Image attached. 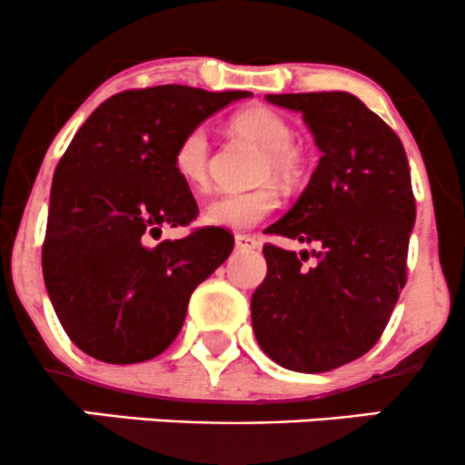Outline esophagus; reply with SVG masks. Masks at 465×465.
Here are the masks:
<instances>
[{"label": "esophagus", "instance_id": "obj_1", "mask_svg": "<svg viewBox=\"0 0 465 465\" xmlns=\"http://www.w3.org/2000/svg\"><path fill=\"white\" fill-rule=\"evenodd\" d=\"M261 247V241L253 236H245V233H238L236 236V249L238 252H256Z\"/></svg>", "mask_w": 465, "mask_h": 465}]
</instances>
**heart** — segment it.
Masks as SVG:
<instances>
[{"instance_id": "b5f03b06", "label": "heart", "mask_w": 465, "mask_h": 465, "mask_svg": "<svg viewBox=\"0 0 465 465\" xmlns=\"http://www.w3.org/2000/svg\"><path fill=\"white\" fill-rule=\"evenodd\" d=\"M233 126L249 138L258 140L267 149L265 171L276 175H290L294 169L292 160L290 122L267 106H252L233 115ZM173 171L192 189L207 184L209 171V135L204 126H193L173 149ZM278 207V195L272 189H249V192L220 193L204 207V223L220 229H252L265 220Z\"/></svg>"}]
</instances>
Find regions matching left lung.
<instances>
[{"mask_svg":"<svg viewBox=\"0 0 465 465\" xmlns=\"http://www.w3.org/2000/svg\"><path fill=\"white\" fill-rule=\"evenodd\" d=\"M267 102L298 111L321 149L294 207L267 233L316 245H265L267 276L252 296L258 345L294 372H330L381 339L405 285L417 204L399 135L345 91L285 93Z\"/></svg>","mask_w":465,"mask_h":465,"instance_id":"left-lung-1","label":"left lung"}]
</instances>
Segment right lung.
Masks as SVG:
<instances>
[{
	"label": "right lung",
	"mask_w": 465,
	"mask_h": 465,
	"mask_svg": "<svg viewBox=\"0 0 465 465\" xmlns=\"http://www.w3.org/2000/svg\"><path fill=\"white\" fill-rule=\"evenodd\" d=\"M249 91L164 84L122 91L80 126L53 175L42 270L53 310L82 351L115 365L163 354L183 330L189 296L227 261L233 236L187 227L198 204L173 171L189 129Z\"/></svg>",
	"instance_id": "right-lung-1"
}]
</instances>
